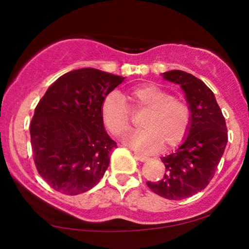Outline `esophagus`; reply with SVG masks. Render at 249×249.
Masks as SVG:
<instances>
[{
  "label": "esophagus",
  "instance_id": "obj_1",
  "mask_svg": "<svg viewBox=\"0 0 249 249\" xmlns=\"http://www.w3.org/2000/svg\"><path fill=\"white\" fill-rule=\"evenodd\" d=\"M134 156H135V158L137 159V160H140L142 162L149 160V157H146V156H144V155H140V153H134Z\"/></svg>",
  "mask_w": 249,
  "mask_h": 249
}]
</instances>
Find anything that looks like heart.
I'll return each instance as SVG.
<instances>
[{"label": "heart", "instance_id": "1", "mask_svg": "<svg viewBox=\"0 0 249 249\" xmlns=\"http://www.w3.org/2000/svg\"><path fill=\"white\" fill-rule=\"evenodd\" d=\"M134 108L149 109L143 119L141 131H131L124 136L128 146L142 152H153L179 144L188 131L192 110L185 100L173 98L170 92L156 84H142L125 96ZM101 118L113 134L121 135L130 128V109L124 98L113 91L103 100Z\"/></svg>", "mask_w": 249, "mask_h": 249}]
</instances>
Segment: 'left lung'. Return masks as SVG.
Returning <instances> with one entry per match:
<instances>
[{"instance_id":"8db88e82","label":"left lung","mask_w":249,"mask_h":249,"mask_svg":"<svg viewBox=\"0 0 249 249\" xmlns=\"http://www.w3.org/2000/svg\"><path fill=\"white\" fill-rule=\"evenodd\" d=\"M162 78L180 85L192 110L182 143L161 157L166 172L158 181H148L153 193L167 199H183L203 190L214 176L228 144V128L213 92L192 73L171 70Z\"/></svg>"}]
</instances>
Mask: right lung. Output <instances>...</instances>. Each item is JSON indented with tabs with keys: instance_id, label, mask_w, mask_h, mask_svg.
I'll return each instance as SVG.
<instances>
[{
	"instance_id": "obj_1",
	"label": "right lung",
	"mask_w": 249,
	"mask_h": 249,
	"mask_svg": "<svg viewBox=\"0 0 249 249\" xmlns=\"http://www.w3.org/2000/svg\"><path fill=\"white\" fill-rule=\"evenodd\" d=\"M122 76L94 68L61 76L46 91L30 124L36 170L56 192L78 195L93 188L116 143L101 118V104Z\"/></svg>"
}]
</instances>
